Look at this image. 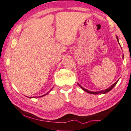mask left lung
Here are the masks:
<instances>
[{"label":"left lung","instance_id":"left-lung-1","mask_svg":"<svg viewBox=\"0 0 131 131\" xmlns=\"http://www.w3.org/2000/svg\"><path fill=\"white\" fill-rule=\"evenodd\" d=\"M116 38H117L118 41V38L117 37H116ZM118 83V81H116V82H115L114 84H112V85L111 86L109 87L108 88H107V90H103V91H97V92H91V91H89V90H86V89H84V88H83L82 86H81L80 85V84H78V85H79L81 87V88H82L83 90L84 91L87 92V93H90V94H105V93H108V92L110 91H111V90H112V89H113V88L114 87L115 85H116V83Z\"/></svg>","mask_w":131,"mask_h":131}]
</instances>
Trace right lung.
I'll list each match as a JSON object with an SVG mask.
<instances>
[{"instance_id":"obj_1","label":"right lung","mask_w":131,"mask_h":131,"mask_svg":"<svg viewBox=\"0 0 131 131\" xmlns=\"http://www.w3.org/2000/svg\"><path fill=\"white\" fill-rule=\"evenodd\" d=\"M45 95H46V94H45ZM45 95H43V96H45ZM40 97H41V96H40Z\"/></svg>"}]
</instances>
